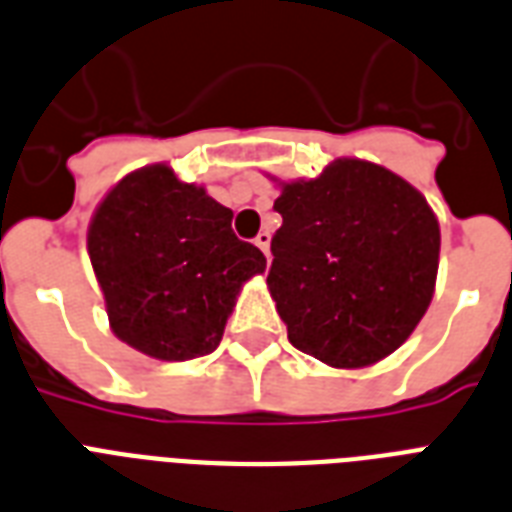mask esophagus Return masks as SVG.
Segmentation results:
<instances>
[{"mask_svg":"<svg viewBox=\"0 0 512 512\" xmlns=\"http://www.w3.org/2000/svg\"><path fill=\"white\" fill-rule=\"evenodd\" d=\"M255 244H257V247H260V249H263V255L268 257V260H271V233H268V231H260V233H257Z\"/></svg>","mask_w":512,"mask_h":512,"instance_id":"1","label":"esophagus"}]
</instances>
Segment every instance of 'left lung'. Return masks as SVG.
<instances>
[{
    "instance_id": "1",
    "label": "left lung",
    "mask_w": 512,
    "mask_h": 512,
    "mask_svg": "<svg viewBox=\"0 0 512 512\" xmlns=\"http://www.w3.org/2000/svg\"><path fill=\"white\" fill-rule=\"evenodd\" d=\"M268 292L289 342L335 369L401 348L428 311L441 228L417 188L364 159L311 180H279Z\"/></svg>"
}]
</instances>
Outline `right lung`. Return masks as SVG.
<instances>
[{
	"label": "right lung",
	"mask_w": 512,
	"mask_h": 512,
	"mask_svg": "<svg viewBox=\"0 0 512 512\" xmlns=\"http://www.w3.org/2000/svg\"><path fill=\"white\" fill-rule=\"evenodd\" d=\"M233 212L170 164L124 175L87 228L108 324L159 361L207 356L223 340L241 287L265 271L255 244L236 239Z\"/></svg>",
	"instance_id": "1"
}]
</instances>
